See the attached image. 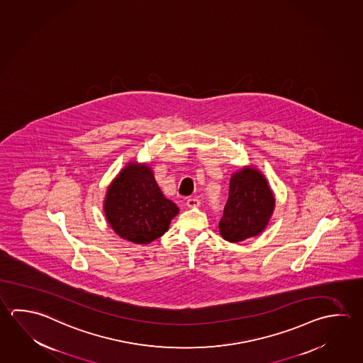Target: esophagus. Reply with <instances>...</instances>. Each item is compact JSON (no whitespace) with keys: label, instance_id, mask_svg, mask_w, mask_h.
<instances>
[{"label":"esophagus","instance_id":"obj_1","mask_svg":"<svg viewBox=\"0 0 363 363\" xmlns=\"http://www.w3.org/2000/svg\"><path fill=\"white\" fill-rule=\"evenodd\" d=\"M199 205H201V201L198 198H188L186 199V206L189 208H194V207H198Z\"/></svg>","mask_w":363,"mask_h":363}]
</instances>
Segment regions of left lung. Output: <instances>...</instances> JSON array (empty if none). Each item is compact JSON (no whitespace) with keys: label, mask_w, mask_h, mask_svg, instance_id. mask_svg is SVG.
Segmentation results:
<instances>
[{"label":"left lung","mask_w":363,"mask_h":363,"mask_svg":"<svg viewBox=\"0 0 363 363\" xmlns=\"http://www.w3.org/2000/svg\"><path fill=\"white\" fill-rule=\"evenodd\" d=\"M274 206L275 198L264 175L245 167L231 177L220 234L231 243L258 235L269 224Z\"/></svg>","instance_id":"1"}]
</instances>
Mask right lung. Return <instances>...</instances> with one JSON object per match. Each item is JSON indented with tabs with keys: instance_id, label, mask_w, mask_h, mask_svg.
<instances>
[{
	"instance_id": "add662e5",
	"label": "right lung",
	"mask_w": 363,
	"mask_h": 363,
	"mask_svg": "<svg viewBox=\"0 0 363 363\" xmlns=\"http://www.w3.org/2000/svg\"><path fill=\"white\" fill-rule=\"evenodd\" d=\"M178 212V206L164 196L147 166H126L106 194L108 224L134 243H151L164 235Z\"/></svg>"
}]
</instances>
